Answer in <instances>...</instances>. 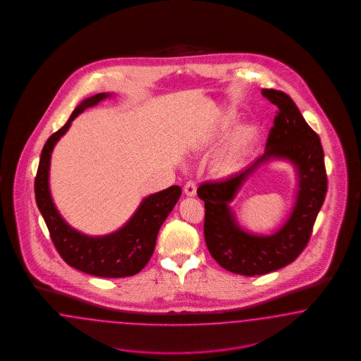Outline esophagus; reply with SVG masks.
I'll return each instance as SVG.
<instances>
[{
	"label": "esophagus",
	"instance_id": "obj_1",
	"mask_svg": "<svg viewBox=\"0 0 361 361\" xmlns=\"http://www.w3.org/2000/svg\"><path fill=\"white\" fill-rule=\"evenodd\" d=\"M184 192H185L186 196L195 197L196 196L197 186L193 181H189L186 183V185L184 186Z\"/></svg>",
	"mask_w": 361,
	"mask_h": 361
}]
</instances>
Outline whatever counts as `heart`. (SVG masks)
<instances>
[{
	"label": "heart",
	"instance_id": "obj_1",
	"mask_svg": "<svg viewBox=\"0 0 361 361\" xmlns=\"http://www.w3.org/2000/svg\"><path fill=\"white\" fill-rule=\"evenodd\" d=\"M238 119V114L234 109H226L221 112L214 121L208 123L200 132L201 145H213L219 142L231 126ZM258 137V131L252 126H242L231 132L226 142L222 144L216 153L212 163V171L214 175L229 176L238 171L247 156L252 152Z\"/></svg>",
	"mask_w": 361,
	"mask_h": 361
}]
</instances>
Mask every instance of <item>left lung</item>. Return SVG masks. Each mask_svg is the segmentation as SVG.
Returning <instances> with one entry per match:
<instances>
[{
	"label": "left lung",
	"instance_id": "left-lung-1",
	"mask_svg": "<svg viewBox=\"0 0 361 361\" xmlns=\"http://www.w3.org/2000/svg\"><path fill=\"white\" fill-rule=\"evenodd\" d=\"M262 95L279 109L264 153L238 173L197 189L205 202L204 234L209 252L228 271L246 276L271 273L295 261L306 247L327 193L319 136L288 95L276 90H262ZM273 161L288 162L296 169V200L278 230L257 235L240 226L231 204L252 176Z\"/></svg>",
	"mask_w": 361,
	"mask_h": 361
}]
</instances>
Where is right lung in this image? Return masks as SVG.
Instances as JSON below:
<instances>
[{
    "instance_id": "1",
    "label": "right lung",
    "mask_w": 361,
    "mask_h": 361,
    "mask_svg": "<svg viewBox=\"0 0 361 361\" xmlns=\"http://www.w3.org/2000/svg\"><path fill=\"white\" fill-rule=\"evenodd\" d=\"M114 95L100 92L80 102L65 126L47 139L34 183L37 205L63 261L82 273L100 278H126L144 269L152 257L159 230L181 196V188L173 185L144 197L123 226L104 235L85 234L61 216L50 192V161L55 144L78 115Z\"/></svg>"
}]
</instances>
